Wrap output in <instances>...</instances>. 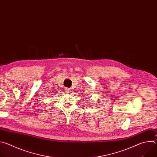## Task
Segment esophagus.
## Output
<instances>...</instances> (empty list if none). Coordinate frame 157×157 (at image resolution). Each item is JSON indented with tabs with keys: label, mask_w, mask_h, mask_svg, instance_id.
Segmentation results:
<instances>
[{
	"label": "esophagus",
	"mask_w": 157,
	"mask_h": 157,
	"mask_svg": "<svg viewBox=\"0 0 157 157\" xmlns=\"http://www.w3.org/2000/svg\"><path fill=\"white\" fill-rule=\"evenodd\" d=\"M65 92H66V93H70V89H68V88H66V89H65Z\"/></svg>",
	"instance_id": "1"
}]
</instances>
